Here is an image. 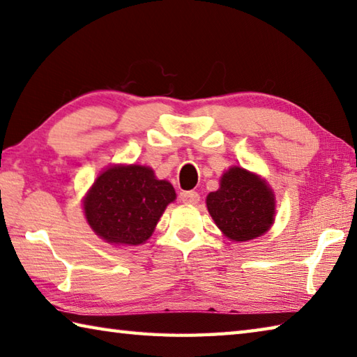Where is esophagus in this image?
<instances>
[{
  "mask_svg": "<svg viewBox=\"0 0 357 357\" xmlns=\"http://www.w3.org/2000/svg\"><path fill=\"white\" fill-rule=\"evenodd\" d=\"M181 201H183L184 204H198L199 195L198 192H183L181 193Z\"/></svg>",
  "mask_w": 357,
  "mask_h": 357,
  "instance_id": "1",
  "label": "esophagus"
}]
</instances>
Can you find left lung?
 Returning <instances> with one entry per match:
<instances>
[{
	"mask_svg": "<svg viewBox=\"0 0 357 357\" xmlns=\"http://www.w3.org/2000/svg\"><path fill=\"white\" fill-rule=\"evenodd\" d=\"M206 204L215 225L230 241H249L266 234L275 218V197L266 181L243 167L222 173L220 188Z\"/></svg>",
	"mask_w": 357,
	"mask_h": 357,
	"instance_id": "obj_1",
	"label": "left lung"
}]
</instances>
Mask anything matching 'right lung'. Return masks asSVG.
Returning a JSON list of instances; mask_svg holds the SVG:
<instances>
[{"label": "right lung", "instance_id": "add662e5", "mask_svg": "<svg viewBox=\"0 0 357 357\" xmlns=\"http://www.w3.org/2000/svg\"><path fill=\"white\" fill-rule=\"evenodd\" d=\"M176 192L150 167L113 165L103 170L83 198L91 229L109 244L139 246L150 238Z\"/></svg>", "mask_w": 357, "mask_h": 357}]
</instances>
